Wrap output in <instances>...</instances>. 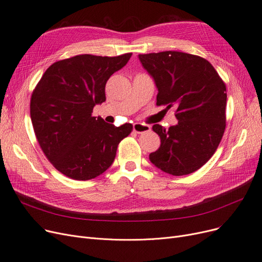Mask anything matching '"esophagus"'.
<instances>
[{
  "mask_svg": "<svg viewBox=\"0 0 262 262\" xmlns=\"http://www.w3.org/2000/svg\"><path fill=\"white\" fill-rule=\"evenodd\" d=\"M133 130L136 133H144V132H148L149 130H150V127L146 126V124L141 123V122H135V123H133Z\"/></svg>",
  "mask_w": 262,
  "mask_h": 262,
  "instance_id": "obj_1",
  "label": "esophagus"
}]
</instances>
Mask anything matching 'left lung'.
Returning <instances> with one entry per match:
<instances>
[{
    "mask_svg": "<svg viewBox=\"0 0 262 262\" xmlns=\"http://www.w3.org/2000/svg\"><path fill=\"white\" fill-rule=\"evenodd\" d=\"M158 89L157 105H176L178 123L154 124L161 145L151 163L172 176L188 175L213 156L226 127V86L209 61L178 51L140 54Z\"/></svg>",
    "mask_w": 262,
    "mask_h": 262,
    "instance_id": "8db88e82",
    "label": "left lung"
}]
</instances>
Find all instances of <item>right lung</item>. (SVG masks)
I'll list each match as a JSON object with an SVG mask.
<instances>
[{
	"mask_svg": "<svg viewBox=\"0 0 262 262\" xmlns=\"http://www.w3.org/2000/svg\"><path fill=\"white\" fill-rule=\"evenodd\" d=\"M131 55L82 54L58 60L35 87V135L48 160L65 176L90 180L101 175L113 164L120 141L131 133V123L115 127L92 115L94 106L105 101L107 80Z\"/></svg>",
	"mask_w": 262,
	"mask_h": 262,
	"instance_id": "1",
	"label": "right lung"
}]
</instances>
